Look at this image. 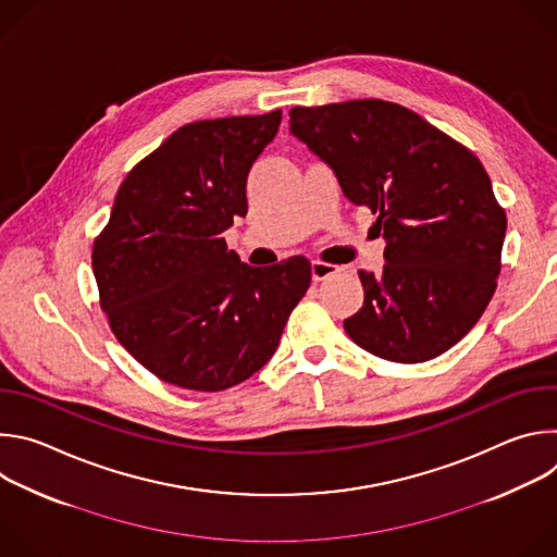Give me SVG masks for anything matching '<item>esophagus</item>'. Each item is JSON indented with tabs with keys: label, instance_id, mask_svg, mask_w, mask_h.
<instances>
[{
	"label": "esophagus",
	"instance_id": "1",
	"mask_svg": "<svg viewBox=\"0 0 557 557\" xmlns=\"http://www.w3.org/2000/svg\"><path fill=\"white\" fill-rule=\"evenodd\" d=\"M337 271H339V267L329 264V262H322V260H312V262H310V273H312V280H317V282L335 275Z\"/></svg>",
	"mask_w": 557,
	"mask_h": 557
}]
</instances>
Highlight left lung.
Returning <instances> with one entry per match:
<instances>
[{"label": "left lung", "instance_id": "8db88e82", "mask_svg": "<svg viewBox=\"0 0 557 557\" xmlns=\"http://www.w3.org/2000/svg\"><path fill=\"white\" fill-rule=\"evenodd\" d=\"M290 134L333 170L350 202L370 207L385 240L383 271H359L366 295L344 320L348 337L396 363L458 344L496 290L507 231L479 158L379 99L293 108Z\"/></svg>", "mask_w": 557, "mask_h": 557}]
</instances>
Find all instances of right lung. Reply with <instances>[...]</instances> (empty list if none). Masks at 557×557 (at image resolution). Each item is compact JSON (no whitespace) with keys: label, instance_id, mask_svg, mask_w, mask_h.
I'll use <instances>...</instances> for the list:
<instances>
[{"label":"right lung","instance_id":"1","mask_svg":"<svg viewBox=\"0 0 557 557\" xmlns=\"http://www.w3.org/2000/svg\"><path fill=\"white\" fill-rule=\"evenodd\" d=\"M282 110L196 121L127 174L92 249L101 308L121 346L172 385L220 392L277 350L310 286L293 256L249 267L222 233L247 215V178Z\"/></svg>","mask_w":557,"mask_h":557}]
</instances>
